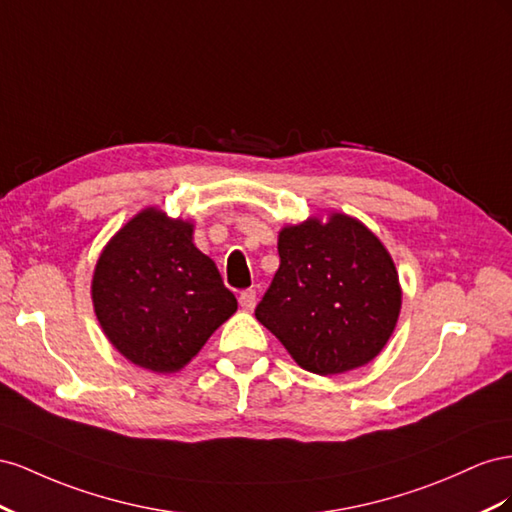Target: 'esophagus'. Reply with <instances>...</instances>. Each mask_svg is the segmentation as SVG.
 <instances>
[{
    "mask_svg": "<svg viewBox=\"0 0 512 512\" xmlns=\"http://www.w3.org/2000/svg\"><path fill=\"white\" fill-rule=\"evenodd\" d=\"M238 300H240V306H242L244 311H253V309H255V304H257V294H255V289H244Z\"/></svg>",
    "mask_w": 512,
    "mask_h": 512,
    "instance_id": "esophagus-1",
    "label": "esophagus"
}]
</instances>
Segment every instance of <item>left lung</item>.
I'll list each match as a JSON object with an SVG mask.
<instances>
[{
	"instance_id": "8db88e82",
	"label": "left lung",
	"mask_w": 512,
	"mask_h": 512,
	"mask_svg": "<svg viewBox=\"0 0 512 512\" xmlns=\"http://www.w3.org/2000/svg\"><path fill=\"white\" fill-rule=\"evenodd\" d=\"M281 266L255 309L302 369L337 375L371 362L397 326L401 285L386 246L332 212L279 233Z\"/></svg>"
}]
</instances>
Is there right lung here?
<instances>
[{
    "mask_svg": "<svg viewBox=\"0 0 512 512\" xmlns=\"http://www.w3.org/2000/svg\"><path fill=\"white\" fill-rule=\"evenodd\" d=\"M94 313L111 345L137 367L175 373L238 300L193 244V223L145 208L102 248L92 279Z\"/></svg>",
    "mask_w": 512,
    "mask_h": 512,
    "instance_id": "obj_1",
    "label": "right lung"
}]
</instances>
